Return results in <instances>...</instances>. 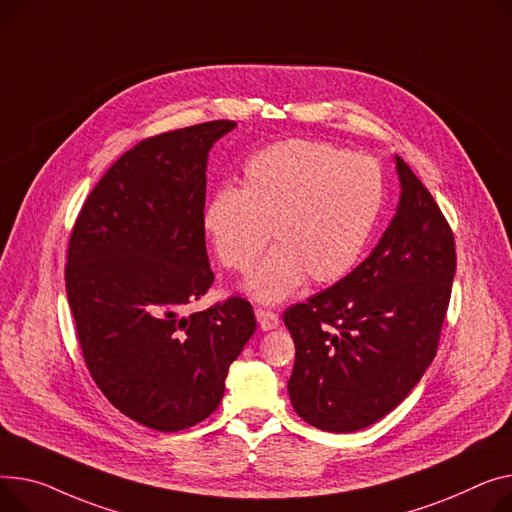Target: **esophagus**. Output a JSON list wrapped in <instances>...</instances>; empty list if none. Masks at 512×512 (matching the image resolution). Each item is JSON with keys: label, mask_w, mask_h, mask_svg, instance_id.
<instances>
[{"label": "esophagus", "mask_w": 512, "mask_h": 512, "mask_svg": "<svg viewBox=\"0 0 512 512\" xmlns=\"http://www.w3.org/2000/svg\"><path fill=\"white\" fill-rule=\"evenodd\" d=\"M255 317H257V323L263 331H271L276 329L280 325V315L274 313V311H265V309H257L255 311Z\"/></svg>", "instance_id": "1"}]
</instances>
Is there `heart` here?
<instances>
[{
	"instance_id": "obj_1",
	"label": "heart",
	"mask_w": 512,
	"mask_h": 512,
	"mask_svg": "<svg viewBox=\"0 0 512 512\" xmlns=\"http://www.w3.org/2000/svg\"><path fill=\"white\" fill-rule=\"evenodd\" d=\"M383 208V175L368 156L327 142L284 140L255 152L241 189L220 187L201 224L226 269L245 274L269 241L274 249L245 282L261 302H280L309 276L335 284L358 263Z\"/></svg>"
}]
</instances>
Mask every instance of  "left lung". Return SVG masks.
<instances>
[{
    "instance_id": "1",
    "label": "left lung",
    "mask_w": 512,
    "mask_h": 512,
    "mask_svg": "<svg viewBox=\"0 0 512 512\" xmlns=\"http://www.w3.org/2000/svg\"><path fill=\"white\" fill-rule=\"evenodd\" d=\"M395 168L399 206L379 245L335 286L284 313L296 346L290 401L325 432H356L395 410L434 360L449 309L453 230L399 156Z\"/></svg>"
}]
</instances>
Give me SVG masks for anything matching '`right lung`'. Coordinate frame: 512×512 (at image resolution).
Masks as SVG:
<instances>
[{
  "instance_id": "right-lung-1",
  "label": "right lung",
  "mask_w": 512,
  "mask_h": 512,
  "mask_svg": "<svg viewBox=\"0 0 512 512\" xmlns=\"http://www.w3.org/2000/svg\"><path fill=\"white\" fill-rule=\"evenodd\" d=\"M234 121L154 135L127 150L78 214L65 265L86 366L127 418L177 432L222 401L257 321L230 296L185 315L214 282L201 214L212 146Z\"/></svg>"
}]
</instances>
